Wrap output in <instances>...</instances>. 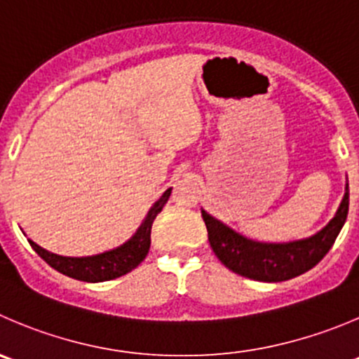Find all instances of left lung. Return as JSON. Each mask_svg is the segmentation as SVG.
Here are the masks:
<instances>
[{
	"instance_id": "1",
	"label": "left lung",
	"mask_w": 359,
	"mask_h": 359,
	"mask_svg": "<svg viewBox=\"0 0 359 359\" xmlns=\"http://www.w3.org/2000/svg\"><path fill=\"white\" fill-rule=\"evenodd\" d=\"M349 212V184L335 215L325 228L293 242H257L240 235L201 208L212 250L226 268L261 283H283L314 268L332 249Z\"/></svg>"
}]
</instances>
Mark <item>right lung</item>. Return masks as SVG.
Masks as SVG:
<instances>
[{
  "label": "right lung",
  "mask_w": 359,
  "mask_h": 359,
  "mask_svg": "<svg viewBox=\"0 0 359 359\" xmlns=\"http://www.w3.org/2000/svg\"><path fill=\"white\" fill-rule=\"evenodd\" d=\"M172 194V187L163 193V196L149 208L147 215L138 226L135 235L123 245L116 249L105 250V252L93 254V256L72 257V256H59V254L48 252L47 249L34 243L33 240L27 238L34 252L47 261L54 270L61 272L62 276H68L72 279L83 280V283H105V280L117 279V277L126 276L133 268H137L147 256L151 249V228L156 215L163 210V207L168 201Z\"/></svg>",
  "instance_id": "add662e5"
}]
</instances>
